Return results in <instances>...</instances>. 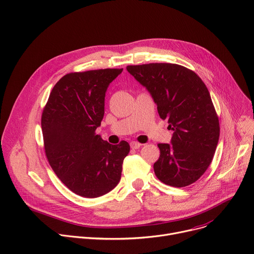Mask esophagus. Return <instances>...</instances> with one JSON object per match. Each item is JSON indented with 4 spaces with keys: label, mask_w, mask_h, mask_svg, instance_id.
<instances>
[{
    "label": "esophagus",
    "mask_w": 254,
    "mask_h": 254,
    "mask_svg": "<svg viewBox=\"0 0 254 254\" xmlns=\"http://www.w3.org/2000/svg\"><path fill=\"white\" fill-rule=\"evenodd\" d=\"M141 145H142V144L139 143V142H137V141H131V142H130V146H131L132 150H137V148H139Z\"/></svg>",
    "instance_id": "esophagus-1"
}]
</instances>
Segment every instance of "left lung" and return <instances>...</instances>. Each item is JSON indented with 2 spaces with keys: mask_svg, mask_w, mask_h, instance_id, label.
Masks as SVG:
<instances>
[{
  "mask_svg": "<svg viewBox=\"0 0 254 254\" xmlns=\"http://www.w3.org/2000/svg\"><path fill=\"white\" fill-rule=\"evenodd\" d=\"M127 70L151 93L161 119L173 130L171 144L159 143L156 176L183 188L209 167L219 138V121L209 91L198 74L175 64L128 65Z\"/></svg>",
  "mask_w": 254,
  "mask_h": 254,
  "instance_id": "1",
  "label": "left lung"
}]
</instances>
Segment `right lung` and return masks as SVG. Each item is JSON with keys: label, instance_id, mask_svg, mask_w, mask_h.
Returning a JSON list of instances; mask_svg holds the SVG:
<instances>
[{"label": "right lung", "instance_id": "right-lung-1", "mask_svg": "<svg viewBox=\"0 0 254 254\" xmlns=\"http://www.w3.org/2000/svg\"><path fill=\"white\" fill-rule=\"evenodd\" d=\"M123 68L69 72L53 87L42 114L44 148L51 168L72 192L97 198L121 180L127 141L110 144L95 130L109 85Z\"/></svg>", "mask_w": 254, "mask_h": 254}]
</instances>
